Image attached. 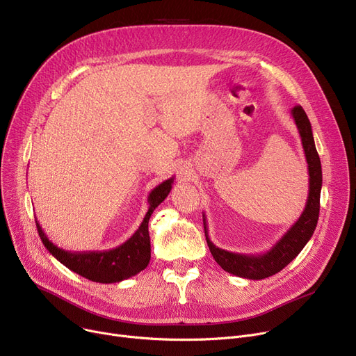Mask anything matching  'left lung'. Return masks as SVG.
I'll use <instances>...</instances> for the list:
<instances>
[{
	"label": "left lung",
	"mask_w": 356,
	"mask_h": 356,
	"mask_svg": "<svg viewBox=\"0 0 356 356\" xmlns=\"http://www.w3.org/2000/svg\"><path fill=\"white\" fill-rule=\"evenodd\" d=\"M291 117L294 118L298 134L302 137V144L309 167V196L306 208L294 225L283 235V238L270 251L261 255L229 252L213 245V242L209 239L208 235L207 216L203 213V228L208 247L216 263L229 274L248 280H263L277 274L300 254V251L305 248L316 229L321 211L322 164L314 145L312 125L305 109L300 105L294 106L291 109Z\"/></svg>",
	"instance_id": "obj_1"
}]
</instances>
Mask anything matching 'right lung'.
<instances>
[{"label": "right lung", "mask_w": 356, "mask_h": 356, "mask_svg": "<svg viewBox=\"0 0 356 356\" xmlns=\"http://www.w3.org/2000/svg\"><path fill=\"white\" fill-rule=\"evenodd\" d=\"M175 177L164 180L157 188L148 195V212L145 213L140 228L136 234L127 239L122 245L112 248L108 251H83L73 252L66 251L54 245L51 241L42 231L40 223L35 220L37 231H39L40 239L49 252L59 259L63 266H66L73 273H76L90 282L97 283H120L143 271L152 258V245H149L148 235V220L154 209L167 197L172 191V184Z\"/></svg>", "instance_id": "right-lung-1"}]
</instances>
